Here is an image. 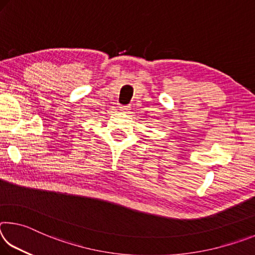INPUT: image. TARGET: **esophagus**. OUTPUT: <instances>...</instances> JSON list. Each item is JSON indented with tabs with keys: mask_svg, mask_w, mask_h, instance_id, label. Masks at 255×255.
Segmentation results:
<instances>
[{
	"mask_svg": "<svg viewBox=\"0 0 255 255\" xmlns=\"http://www.w3.org/2000/svg\"><path fill=\"white\" fill-rule=\"evenodd\" d=\"M129 110H130V107H129V106L120 107V111H123V112H128Z\"/></svg>",
	"mask_w": 255,
	"mask_h": 255,
	"instance_id": "esophagus-1",
	"label": "esophagus"
}]
</instances>
